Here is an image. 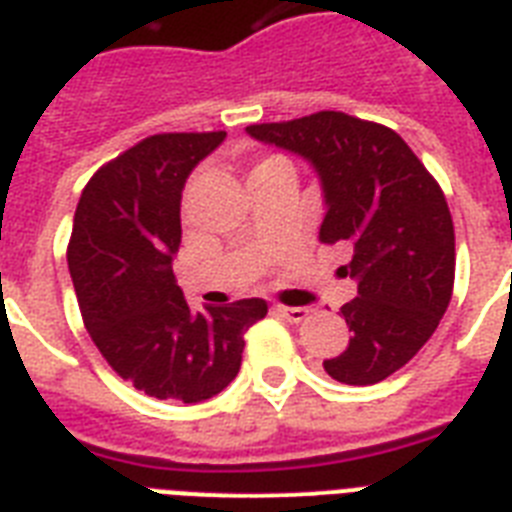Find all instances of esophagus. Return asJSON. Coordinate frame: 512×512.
<instances>
[{
	"mask_svg": "<svg viewBox=\"0 0 512 512\" xmlns=\"http://www.w3.org/2000/svg\"><path fill=\"white\" fill-rule=\"evenodd\" d=\"M273 313L281 315L284 321L299 323V321H305L307 315H310V307H286V305H276V307H273Z\"/></svg>",
	"mask_w": 512,
	"mask_h": 512,
	"instance_id": "obj_1",
	"label": "esophagus"
}]
</instances>
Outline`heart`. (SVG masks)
<instances>
[{"instance_id": "heart-1", "label": "heart", "mask_w": 512, "mask_h": 512, "mask_svg": "<svg viewBox=\"0 0 512 512\" xmlns=\"http://www.w3.org/2000/svg\"><path fill=\"white\" fill-rule=\"evenodd\" d=\"M273 162H278V157H265V160H260L255 165V168H252V173H257V170H263V168H268V165H273Z\"/></svg>"}]
</instances>
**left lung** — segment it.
Segmentation results:
<instances>
[{"label":"left lung","mask_w":512,"mask_h":512,"mask_svg":"<svg viewBox=\"0 0 512 512\" xmlns=\"http://www.w3.org/2000/svg\"><path fill=\"white\" fill-rule=\"evenodd\" d=\"M247 134L305 157L321 178L323 244L350 247L344 276L357 297L342 307L350 344L323 360L352 386L384 381L429 342L455 284V228L442 189L392 128L323 110Z\"/></svg>","instance_id":"obj_1"}]
</instances>
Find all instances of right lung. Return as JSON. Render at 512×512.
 <instances>
[{
  "mask_svg": "<svg viewBox=\"0 0 512 512\" xmlns=\"http://www.w3.org/2000/svg\"><path fill=\"white\" fill-rule=\"evenodd\" d=\"M226 131L157 134L91 176L78 199L68 268L83 326L110 368L157 400L202 402L239 373L265 299L191 310L173 276L181 191Z\"/></svg>",
  "mask_w": 512,
  "mask_h": 512,
  "instance_id": "obj_1",
  "label": "right lung"
}]
</instances>
